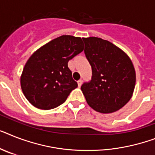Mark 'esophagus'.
I'll return each instance as SVG.
<instances>
[{
    "label": "esophagus",
    "instance_id": "esophagus-1",
    "mask_svg": "<svg viewBox=\"0 0 155 155\" xmlns=\"http://www.w3.org/2000/svg\"><path fill=\"white\" fill-rule=\"evenodd\" d=\"M81 84H82V80H81V79H80V80L78 81V85L79 87L81 85Z\"/></svg>",
    "mask_w": 155,
    "mask_h": 155
}]
</instances>
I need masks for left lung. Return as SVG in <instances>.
I'll return each instance as SVG.
<instances>
[{
  "mask_svg": "<svg viewBox=\"0 0 155 155\" xmlns=\"http://www.w3.org/2000/svg\"><path fill=\"white\" fill-rule=\"evenodd\" d=\"M92 78L81 87L92 108L101 113L116 112L131 99L135 71L129 57L119 47L97 37L82 38Z\"/></svg>",
  "mask_w": 155,
  "mask_h": 155,
  "instance_id": "1",
  "label": "left lung"
}]
</instances>
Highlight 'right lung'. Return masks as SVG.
Here are the masks:
<instances>
[{"instance_id":"1","label":"right lung","mask_w":155,"mask_h":155,"mask_svg":"<svg viewBox=\"0 0 155 155\" xmlns=\"http://www.w3.org/2000/svg\"><path fill=\"white\" fill-rule=\"evenodd\" d=\"M84 50L82 39L62 35L53 39L29 58L20 78L21 89L32 105L48 110L66 101L78 83L68 62Z\"/></svg>"}]
</instances>
